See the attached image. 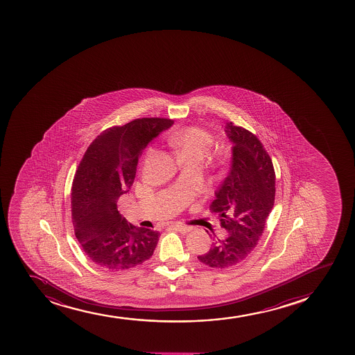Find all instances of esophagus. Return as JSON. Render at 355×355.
Wrapping results in <instances>:
<instances>
[{
	"label": "esophagus",
	"mask_w": 355,
	"mask_h": 355,
	"mask_svg": "<svg viewBox=\"0 0 355 355\" xmlns=\"http://www.w3.org/2000/svg\"><path fill=\"white\" fill-rule=\"evenodd\" d=\"M172 227H175V230L183 232V234H187V232H190L192 230V227L184 225V224H175V225H172Z\"/></svg>",
	"instance_id": "34e87169"
}]
</instances>
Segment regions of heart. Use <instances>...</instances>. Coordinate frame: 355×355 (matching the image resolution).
<instances>
[{
    "label": "heart",
    "mask_w": 355,
    "mask_h": 355,
    "mask_svg": "<svg viewBox=\"0 0 355 355\" xmlns=\"http://www.w3.org/2000/svg\"><path fill=\"white\" fill-rule=\"evenodd\" d=\"M168 143L183 163L200 165L214 146L215 138L204 128L187 126L173 130L168 136ZM151 152L152 148H148L146 155H151ZM227 160L229 158L227 155L220 153L218 155L219 165H227Z\"/></svg>",
    "instance_id": "obj_1"
}]
</instances>
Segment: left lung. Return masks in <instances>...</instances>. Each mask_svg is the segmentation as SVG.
Wrapping results in <instances>:
<instances>
[{
    "label": "left lung",
    "mask_w": 355,
    "mask_h": 355,
    "mask_svg": "<svg viewBox=\"0 0 355 355\" xmlns=\"http://www.w3.org/2000/svg\"><path fill=\"white\" fill-rule=\"evenodd\" d=\"M225 128L234 143L232 168L216 191L210 210L218 214L220 227L229 235L219 239L214 234L211 248L198 256L200 262L216 269L235 267L250 255L275 202V170L261 140L232 123Z\"/></svg>",
    "instance_id": "left-lung-1"
}]
</instances>
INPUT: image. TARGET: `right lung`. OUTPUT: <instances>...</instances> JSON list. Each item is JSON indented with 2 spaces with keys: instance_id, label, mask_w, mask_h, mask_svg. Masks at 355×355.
<instances>
[{
  "instance_id": "add662e5",
  "label": "right lung",
  "mask_w": 355,
  "mask_h": 355,
  "mask_svg": "<svg viewBox=\"0 0 355 355\" xmlns=\"http://www.w3.org/2000/svg\"><path fill=\"white\" fill-rule=\"evenodd\" d=\"M166 118H140L101 132L85 152L72 187L76 237L92 262L126 270L153 255L159 232L128 223L116 203L136 177L144 148L172 126Z\"/></svg>"
}]
</instances>
